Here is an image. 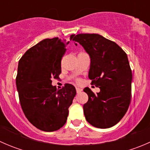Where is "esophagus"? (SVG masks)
I'll return each mask as SVG.
<instances>
[{
    "label": "esophagus",
    "mask_w": 150,
    "mask_h": 150,
    "mask_svg": "<svg viewBox=\"0 0 150 150\" xmlns=\"http://www.w3.org/2000/svg\"><path fill=\"white\" fill-rule=\"evenodd\" d=\"M76 91H77V93H81V91H82V89L81 88H78V87H76Z\"/></svg>",
    "instance_id": "esophagus-1"
}]
</instances>
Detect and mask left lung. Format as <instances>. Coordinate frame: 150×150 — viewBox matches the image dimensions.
<instances>
[{
  "label": "left lung",
  "mask_w": 150,
  "mask_h": 150,
  "mask_svg": "<svg viewBox=\"0 0 150 150\" xmlns=\"http://www.w3.org/2000/svg\"><path fill=\"white\" fill-rule=\"evenodd\" d=\"M79 43L91 59L88 78L100 91L83 89L88 100L83 105L86 120L99 128L114 126L122 118L131 102L132 72L128 57L117 43L99 34H78Z\"/></svg>",
  "instance_id": "8db88e82"
}]
</instances>
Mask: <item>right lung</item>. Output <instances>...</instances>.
I'll list each match as a JSON object with an SVG mask.
<instances>
[{"instance_id": "right-lung-1", "label": "right lung", "mask_w": 150, "mask_h": 150, "mask_svg": "<svg viewBox=\"0 0 150 150\" xmlns=\"http://www.w3.org/2000/svg\"><path fill=\"white\" fill-rule=\"evenodd\" d=\"M74 37L71 35L69 40ZM69 43L59 38L44 39L28 49L18 64L16 84L21 107L29 121L46 132L65 124L76 94L72 85L57 89L51 84V79L61 73V60Z\"/></svg>"}]
</instances>
